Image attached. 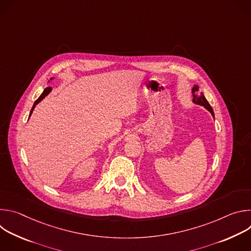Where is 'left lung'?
<instances>
[{"mask_svg":"<svg viewBox=\"0 0 251 251\" xmlns=\"http://www.w3.org/2000/svg\"><path fill=\"white\" fill-rule=\"evenodd\" d=\"M192 91H193V96H194L193 102H194L195 104L203 106L204 108L207 109V110L210 112V114L214 117V113H213V110H212V108H211V106L209 105V103H208L207 100L205 99L203 93H202V92H201V93L199 92V86H198V85H195V86L193 87Z\"/></svg>","mask_w":251,"mask_h":251,"instance_id":"8db88e82","label":"left lung"}]
</instances>
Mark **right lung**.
<instances>
[{"instance_id": "obj_1", "label": "right lung", "mask_w": 251, "mask_h": 251, "mask_svg": "<svg viewBox=\"0 0 251 251\" xmlns=\"http://www.w3.org/2000/svg\"><path fill=\"white\" fill-rule=\"evenodd\" d=\"M52 78H50V80H51ZM51 91V87H47L45 90H44V92L41 94V96L34 101V103H33V105H32V108H31V110H30V112H29V117H30V115H31V113H32V111H33V109H34V107L37 106V104H39L46 96H48L49 94H50V92Z\"/></svg>"}]
</instances>
